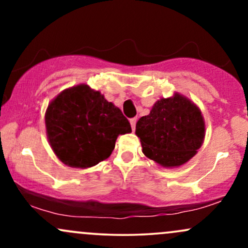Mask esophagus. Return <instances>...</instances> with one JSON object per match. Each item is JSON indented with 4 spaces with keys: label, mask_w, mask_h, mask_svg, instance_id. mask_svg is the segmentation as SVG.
<instances>
[{
    "label": "esophagus",
    "mask_w": 248,
    "mask_h": 248,
    "mask_svg": "<svg viewBox=\"0 0 248 248\" xmlns=\"http://www.w3.org/2000/svg\"><path fill=\"white\" fill-rule=\"evenodd\" d=\"M136 121H138V119H136V118L130 119V126H132L133 130H135V127H136Z\"/></svg>",
    "instance_id": "esophagus-1"
}]
</instances>
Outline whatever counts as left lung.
<instances>
[{
    "instance_id": "8db88e82",
    "label": "left lung",
    "mask_w": 248,
    "mask_h": 248,
    "mask_svg": "<svg viewBox=\"0 0 248 248\" xmlns=\"http://www.w3.org/2000/svg\"><path fill=\"white\" fill-rule=\"evenodd\" d=\"M135 134L148 158L162 167L173 168L195 156L204 141L205 124L201 109L175 93L154 104L149 115L138 121Z\"/></svg>"
}]
</instances>
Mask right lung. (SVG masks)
I'll return each instance as SVG.
<instances>
[{"mask_svg":"<svg viewBox=\"0 0 248 248\" xmlns=\"http://www.w3.org/2000/svg\"><path fill=\"white\" fill-rule=\"evenodd\" d=\"M45 127L57 157L82 169L109 157L118 136L132 132L121 110L85 84L62 91L50 102Z\"/></svg>","mask_w":248,"mask_h":248,"instance_id":"add662e5","label":"right lung"}]
</instances>
